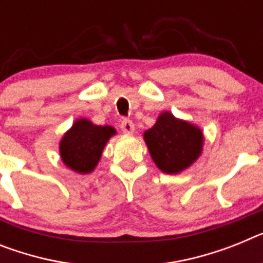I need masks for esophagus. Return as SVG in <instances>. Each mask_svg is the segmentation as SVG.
Returning <instances> with one entry per match:
<instances>
[{
    "mask_svg": "<svg viewBox=\"0 0 263 263\" xmlns=\"http://www.w3.org/2000/svg\"><path fill=\"white\" fill-rule=\"evenodd\" d=\"M121 129L123 133L133 134L134 133V125L130 120H122L121 121Z\"/></svg>",
    "mask_w": 263,
    "mask_h": 263,
    "instance_id": "obj_1",
    "label": "esophagus"
}]
</instances>
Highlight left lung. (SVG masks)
<instances>
[{
  "mask_svg": "<svg viewBox=\"0 0 263 263\" xmlns=\"http://www.w3.org/2000/svg\"><path fill=\"white\" fill-rule=\"evenodd\" d=\"M149 153L159 169L176 174L189 167L199 157L203 137L198 127L162 113L145 134Z\"/></svg>",
  "mask_w": 263,
  "mask_h": 263,
  "instance_id": "1",
  "label": "left lung"
}]
</instances>
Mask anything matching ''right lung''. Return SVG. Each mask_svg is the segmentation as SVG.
Listing matches in <instances>:
<instances>
[{"instance_id":"1","label":"right lung","mask_w":263,"mask_h":263,"mask_svg":"<svg viewBox=\"0 0 263 263\" xmlns=\"http://www.w3.org/2000/svg\"><path fill=\"white\" fill-rule=\"evenodd\" d=\"M116 134L111 126H97L89 120L76 121L60 145L61 158L77 173H90L98 163L105 143Z\"/></svg>"}]
</instances>
